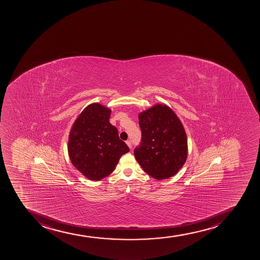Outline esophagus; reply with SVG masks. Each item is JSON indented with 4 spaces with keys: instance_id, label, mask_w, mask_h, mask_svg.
Segmentation results:
<instances>
[{
    "instance_id": "obj_1",
    "label": "esophagus",
    "mask_w": 260,
    "mask_h": 260,
    "mask_svg": "<svg viewBox=\"0 0 260 260\" xmlns=\"http://www.w3.org/2000/svg\"><path fill=\"white\" fill-rule=\"evenodd\" d=\"M126 145H127V146H128V147L130 148V149H131V148H132L131 141H130V140H126Z\"/></svg>"
}]
</instances>
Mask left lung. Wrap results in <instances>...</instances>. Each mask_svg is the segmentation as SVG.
I'll return each instance as SVG.
<instances>
[{"label":"left lung","instance_id":"left-lung-1","mask_svg":"<svg viewBox=\"0 0 260 260\" xmlns=\"http://www.w3.org/2000/svg\"><path fill=\"white\" fill-rule=\"evenodd\" d=\"M142 140L134 156L156 180L172 177L187 158V138L181 120L170 107L157 104L139 115Z\"/></svg>","mask_w":260,"mask_h":260}]
</instances>
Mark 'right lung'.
Listing matches in <instances>:
<instances>
[{
	"mask_svg": "<svg viewBox=\"0 0 260 260\" xmlns=\"http://www.w3.org/2000/svg\"><path fill=\"white\" fill-rule=\"evenodd\" d=\"M111 110L94 103L85 107L72 126L69 157L79 172L90 181H100L115 170L120 156L128 152L118 130L110 122Z\"/></svg>",
	"mask_w": 260,
	"mask_h": 260,
	"instance_id": "add662e5",
	"label": "right lung"
}]
</instances>
